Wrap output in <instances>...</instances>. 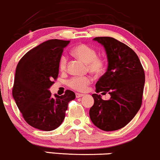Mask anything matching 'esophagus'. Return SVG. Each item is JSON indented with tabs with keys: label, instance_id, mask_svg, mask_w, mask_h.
<instances>
[{
	"label": "esophagus",
	"instance_id": "1",
	"mask_svg": "<svg viewBox=\"0 0 160 160\" xmlns=\"http://www.w3.org/2000/svg\"><path fill=\"white\" fill-rule=\"evenodd\" d=\"M83 94H80V93H76V98H81L83 96Z\"/></svg>",
	"mask_w": 160,
	"mask_h": 160
}]
</instances>
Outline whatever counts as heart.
<instances>
[{"instance_id": "heart-1", "label": "heart", "mask_w": 160, "mask_h": 160, "mask_svg": "<svg viewBox=\"0 0 160 160\" xmlns=\"http://www.w3.org/2000/svg\"><path fill=\"white\" fill-rule=\"evenodd\" d=\"M72 53L77 58L86 63L87 69L92 74L98 75L103 72L105 68V59L102 57L97 56L95 49L85 44L78 45L72 50ZM67 58L62 55L59 59V68L62 72L66 69ZM92 80L88 76L74 77L68 81V85L75 91L84 92L89 85Z\"/></svg>"}]
</instances>
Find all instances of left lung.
I'll use <instances>...</instances> for the list:
<instances>
[{"mask_svg":"<svg viewBox=\"0 0 160 160\" xmlns=\"http://www.w3.org/2000/svg\"><path fill=\"white\" fill-rule=\"evenodd\" d=\"M104 47L108 68L96 83V92L109 93L108 101L93 94L89 116L97 128L113 131L126 126L142 106L145 72L138 56L122 42L112 37L94 38Z\"/></svg>","mask_w":160,"mask_h":160,"instance_id":"obj_1","label":"left lung"}]
</instances>
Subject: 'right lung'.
Returning <instances> with one entry per match:
<instances>
[{
  "mask_svg": "<svg viewBox=\"0 0 160 160\" xmlns=\"http://www.w3.org/2000/svg\"><path fill=\"white\" fill-rule=\"evenodd\" d=\"M69 41L48 40L29 51L15 71L12 96L23 118L38 130L51 131L62 123L69 101L75 94L51 95L49 88L59 74V62Z\"/></svg>",
  "mask_w": 160,
  "mask_h": 160,
  "instance_id": "1",
  "label": "right lung"
}]
</instances>
